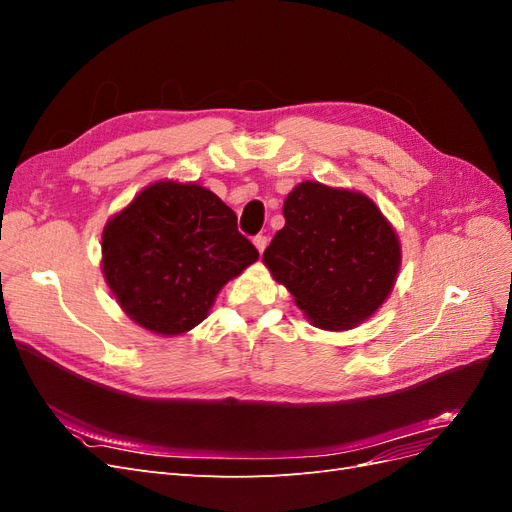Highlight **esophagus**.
<instances>
[{
    "label": "esophagus",
    "instance_id": "1",
    "mask_svg": "<svg viewBox=\"0 0 512 512\" xmlns=\"http://www.w3.org/2000/svg\"><path fill=\"white\" fill-rule=\"evenodd\" d=\"M254 245H256V250L262 254V252H265L267 250V245H269V239L265 237V235H256L254 237Z\"/></svg>",
    "mask_w": 512,
    "mask_h": 512
}]
</instances>
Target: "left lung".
<instances>
[{
    "label": "left lung",
    "mask_w": 512,
    "mask_h": 512,
    "mask_svg": "<svg viewBox=\"0 0 512 512\" xmlns=\"http://www.w3.org/2000/svg\"><path fill=\"white\" fill-rule=\"evenodd\" d=\"M286 224L262 262L324 331H348L389 299L401 267L393 224L369 196L303 181L284 200Z\"/></svg>",
    "instance_id": "obj_1"
}]
</instances>
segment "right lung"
Wrapping results in <instances>:
<instances>
[{
	"instance_id": "1",
	"label": "right lung",
	"mask_w": 512,
	"mask_h": 512,
	"mask_svg": "<svg viewBox=\"0 0 512 512\" xmlns=\"http://www.w3.org/2000/svg\"><path fill=\"white\" fill-rule=\"evenodd\" d=\"M256 260L235 211L198 183H151L102 230L108 288L132 322L156 335L194 329Z\"/></svg>"
}]
</instances>
